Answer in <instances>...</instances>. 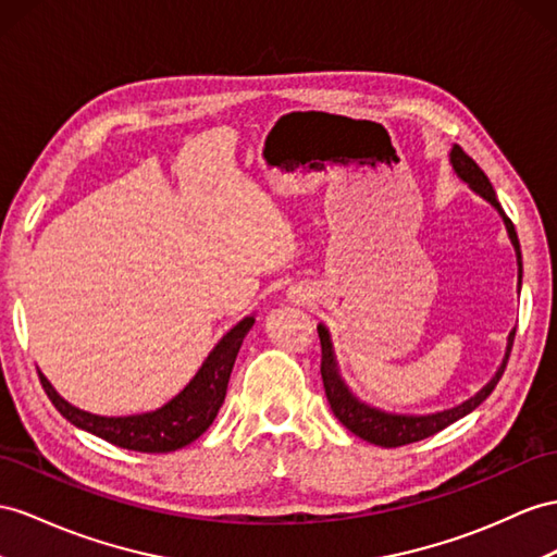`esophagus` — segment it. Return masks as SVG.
<instances>
[{"instance_id": "1", "label": "esophagus", "mask_w": 557, "mask_h": 557, "mask_svg": "<svg viewBox=\"0 0 557 557\" xmlns=\"http://www.w3.org/2000/svg\"><path fill=\"white\" fill-rule=\"evenodd\" d=\"M289 294H292V298H296V301H306V294H304L301 289H298V292H294V289H292Z\"/></svg>"}]
</instances>
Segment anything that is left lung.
Instances as JSON below:
<instances>
[{
	"label": "left lung",
	"instance_id": "8db88e82",
	"mask_svg": "<svg viewBox=\"0 0 557 557\" xmlns=\"http://www.w3.org/2000/svg\"><path fill=\"white\" fill-rule=\"evenodd\" d=\"M449 162L454 166L456 174H459L461 181H466L470 188H473L480 197L487 199V202L502 213V219L506 223V231L508 237L512 242V247H516V256H518V277L522 282V251H520V242H518V233H516V225L506 216V211L502 209L496 199V193L492 188L490 178L484 176V171L475 164L473 157H468L459 146H454L449 152ZM318 334H320V346H322V364H320V372H322V383H324V393H326V400L332 405L334 417L344 423L352 435H358L367 442H372V445L379 447H403V445H411V442H419L431 437L435 433H440L442 428L451 425L454 421L463 419L466 414H470L478 405H482L487 397L492 395V391L496 388L498 379L504 376V369L508 364L510 358V350H512V338H516V330L508 334V346H506V358L498 367V372L494 374V379L484 386L478 395L470 397L463 405L454 407V409H445V411H437V414H425V417H405V414H388V411H381L369 407L364 403H360L358 397H355L344 381L338 376V367L334 360V348H332V338L330 332H326V326L320 324L318 326Z\"/></svg>",
	"mask_w": 557,
	"mask_h": 557
}]
</instances>
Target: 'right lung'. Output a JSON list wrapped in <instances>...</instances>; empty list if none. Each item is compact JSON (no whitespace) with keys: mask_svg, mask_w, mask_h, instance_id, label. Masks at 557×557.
Here are the masks:
<instances>
[{"mask_svg":"<svg viewBox=\"0 0 557 557\" xmlns=\"http://www.w3.org/2000/svg\"><path fill=\"white\" fill-rule=\"evenodd\" d=\"M251 324L253 315L235 324L233 330L219 341V346L209 352L202 369H199L195 379L183 388V393H178L174 400L164 405L162 409L148 411V414L117 419L89 414V411H82L65 403L63 397L53 391L47 376L39 372L41 388L49 395L53 407L59 409L70 423L82 428V431H89L112 442V445L132 451H176L195 442L213 423V419H216L219 409L225 400L227 381H231L239 346L242 341H245L247 332L251 330Z\"/></svg>","mask_w":557,"mask_h":557,"instance_id":"add662e5","label":"right lung"}]
</instances>
